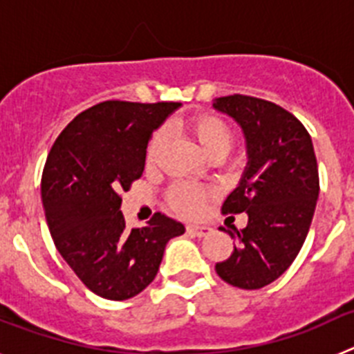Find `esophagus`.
<instances>
[{
  "label": "esophagus",
  "mask_w": 354,
  "mask_h": 354,
  "mask_svg": "<svg viewBox=\"0 0 354 354\" xmlns=\"http://www.w3.org/2000/svg\"><path fill=\"white\" fill-rule=\"evenodd\" d=\"M187 234H192L195 237H204L211 232V228L205 227V225H187L186 227Z\"/></svg>",
  "instance_id": "1"
}]
</instances>
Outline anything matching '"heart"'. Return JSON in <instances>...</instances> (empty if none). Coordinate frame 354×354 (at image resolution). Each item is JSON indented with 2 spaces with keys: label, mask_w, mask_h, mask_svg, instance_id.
I'll return each instance as SVG.
<instances>
[{
  "label": "heart",
  "mask_w": 354,
  "mask_h": 354,
  "mask_svg": "<svg viewBox=\"0 0 354 354\" xmlns=\"http://www.w3.org/2000/svg\"><path fill=\"white\" fill-rule=\"evenodd\" d=\"M187 131L192 133L195 142L198 143L200 150L204 154H212V152H221L225 154L232 142V131L221 120L220 117L211 113L196 115L187 122ZM165 142V133H158L150 138L149 149H147V158L152 159L158 150L161 149ZM212 196V189L207 186H198V184H179L170 192L168 198L175 211L183 214H196L200 209L204 207V202Z\"/></svg>",
  "instance_id": "heart-1"
}]
</instances>
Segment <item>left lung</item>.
Returning <instances> with one entry per match:
<instances>
[{"label": "left lung", "instance_id": "1", "mask_svg": "<svg viewBox=\"0 0 354 354\" xmlns=\"http://www.w3.org/2000/svg\"><path fill=\"white\" fill-rule=\"evenodd\" d=\"M212 108L239 126L246 149V167L223 212L248 214L243 230L228 232L234 252L216 273L239 289H261L286 273L310 228L319 196L314 145L301 122L273 102L228 95Z\"/></svg>", "mask_w": 354, "mask_h": 354}]
</instances>
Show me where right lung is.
<instances>
[{
	"instance_id": "obj_1",
	"label": "right lung",
	"mask_w": 354,
	"mask_h": 354,
	"mask_svg": "<svg viewBox=\"0 0 354 354\" xmlns=\"http://www.w3.org/2000/svg\"><path fill=\"white\" fill-rule=\"evenodd\" d=\"M180 102L106 101L62 131L42 174V204L55 246L92 292L122 301L156 278L171 237L184 225L154 214L126 228L118 193L145 168L147 145Z\"/></svg>"
}]
</instances>
